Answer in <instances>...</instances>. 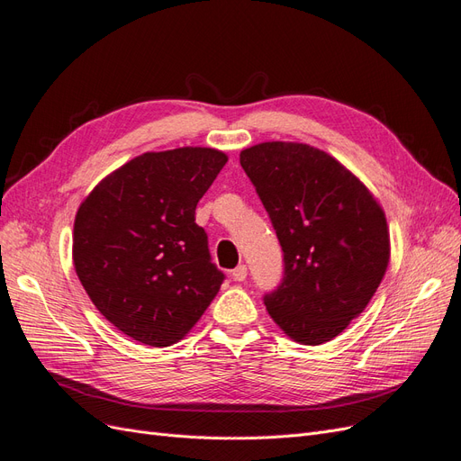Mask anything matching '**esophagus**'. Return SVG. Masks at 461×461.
Masks as SVG:
<instances>
[{"mask_svg": "<svg viewBox=\"0 0 461 461\" xmlns=\"http://www.w3.org/2000/svg\"><path fill=\"white\" fill-rule=\"evenodd\" d=\"M230 275H232L234 281H239V283L246 281V275H248L246 265H239V267H236V269H232V271H230Z\"/></svg>", "mask_w": 461, "mask_h": 461, "instance_id": "obj_1", "label": "esophagus"}]
</instances>
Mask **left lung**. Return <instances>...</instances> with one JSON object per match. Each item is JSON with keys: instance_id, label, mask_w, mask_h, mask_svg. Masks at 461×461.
Here are the masks:
<instances>
[{"instance_id": "left-lung-1", "label": "left lung", "mask_w": 461, "mask_h": 461, "mask_svg": "<svg viewBox=\"0 0 461 461\" xmlns=\"http://www.w3.org/2000/svg\"><path fill=\"white\" fill-rule=\"evenodd\" d=\"M240 165L283 248V278L263 296L265 308L296 342H329L383 281V209L346 167L308 144L263 142L244 149Z\"/></svg>"}]
</instances>
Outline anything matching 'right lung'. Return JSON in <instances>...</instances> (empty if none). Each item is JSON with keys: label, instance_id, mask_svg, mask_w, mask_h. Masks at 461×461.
Returning a JSON list of instances; mask_svg holds the SVG:
<instances>
[{"label": "right lung", "instance_id": "add662e5", "mask_svg": "<svg viewBox=\"0 0 461 461\" xmlns=\"http://www.w3.org/2000/svg\"><path fill=\"white\" fill-rule=\"evenodd\" d=\"M227 156L212 148L142 153L80 203L73 261L100 313L127 337L171 346L198 323L225 273L196 205Z\"/></svg>", "mask_w": 461, "mask_h": 461}]
</instances>
